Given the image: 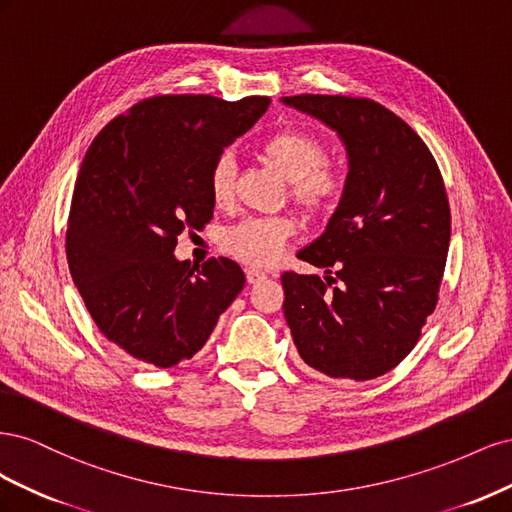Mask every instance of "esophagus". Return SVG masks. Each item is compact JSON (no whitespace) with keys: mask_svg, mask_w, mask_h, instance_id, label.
<instances>
[{"mask_svg":"<svg viewBox=\"0 0 512 512\" xmlns=\"http://www.w3.org/2000/svg\"><path fill=\"white\" fill-rule=\"evenodd\" d=\"M245 280H247V284H260L262 280H267V273L265 271H258V269H247L245 271Z\"/></svg>","mask_w":512,"mask_h":512,"instance_id":"esophagus-1","label":"esophagus"}]
</instances>
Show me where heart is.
Instances as JSON below:
<instances>
[{"label": "heart", "instance_id": "1", "mask_svg": "<svg viewBox=\"0 0 512 512\" xmlns=\"http://www.w3.org/2000/svg\"><path fill=\"white\" fill-rule=\"evenodd\" d=\"M265 162L288 181L290 200L307 218L329 215L346 190L342 168L327 162V145L307 130L290 128L273 134L260 149ZM209 192L218 207L235 200V162L230 156L215 160L209 175ZM297 235L288 215L245 218L222 232V250L250 267H269L282 256L286 243Z\"/></svg>", "mask_w": 512, "mask_h": 512}]
</instances>
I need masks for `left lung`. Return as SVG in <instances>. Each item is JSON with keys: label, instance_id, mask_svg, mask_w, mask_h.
<instances>
[{"label": "left lung", "instance_id": "1", "mask_svg": "<svg viewBox=\"0 0 512 512\" xmlns=\"http://www.w3.org/2000/svg\"><path fill=\"white\" fill-rule=\"evenodd\" d=\"M282 102L335 130L348 153L327 230L297 254L327 275H282L294 346L329 378H378L406 359L438 303L451 241L440 168L423 138L374 100Z\"/></svg>", "mask_w": 512, "mask_h": 512}]
</instances>
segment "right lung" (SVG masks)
Returning <instances> with one entry per match:
<instances>
[{
	"label": "right lung",
	"mask_w": 512,
	"mask_h": 512,
	"mask_svg": "<svg viewBox=\"0 0 512 512\" xmlns=\"http://www.w3.org/2000/svg\"><path fill=\"white\" fill-rule=\"evenodd\" d=\"M269 102L153 96L87 149L68 218V267L100 333L136 361L192 359L243 290L235 260L190 267L173 252L185 228L213 218L211 166Z\"/></svg>",
	"instance_id": "obj_1"
}]
</instances>
